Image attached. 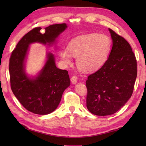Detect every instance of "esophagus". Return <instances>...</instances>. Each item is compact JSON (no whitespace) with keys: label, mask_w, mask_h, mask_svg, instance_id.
<instances>
[{"label":"esophagus","mask_w":146,"mask_h":146,"mask_svg":"<svg viewBox=\"0 0 146 146\" xmlns=\"http://www.w3.org/2000/svg\"><path fill=\"white\" fill-rule=\"evenodd\" d=\"M71 81L72 82L73 84H75V83H77V81H78V77L77 76H73L71 77Z\"/></svg>","instance_id":"obj_1"}]
</instances>
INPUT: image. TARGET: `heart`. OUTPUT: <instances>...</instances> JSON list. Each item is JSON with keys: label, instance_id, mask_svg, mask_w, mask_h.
<instances>
[{"label": "heart", "instance_id": "obj_1", "mask_svg": "<svg viewBox=\"0 0 146 146\" xmlns=\"http://www.w3.org/2000/svg\"><path fill=\"white\" fill-rule=\"evenodd\" d=\"M111 40L105 34L93 33L73 39L68 49L61 51L62 60L66 64L71 63L72 56L76 57V64L80 70L90 73L98 70L110 54Z\"/></svg>", "mask_w": 146, "mask_h": 146}]
</instances>
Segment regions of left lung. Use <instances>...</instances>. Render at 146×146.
<instances>
[{"mask_svg":"<svg viewBox=\"0 0 146 146\" xmlns=\"http://www.w3.org/2000/svg\"><path fill=\"white\" fill-rule=\"evenodd\" d=\"M108 30L112 40L108 58L86 81V107L98 116L119 110L131 97L137 78V61L131 46L122 36Z\"/></svg>","mask_w":146,"mask_h":146,"instance_id":"1","label":"left lung"}]
</instances>
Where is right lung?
<instances>
[{"instance_id":"add662e5","label":"right lung","mask_w":146,"mask_h":146,"mask_svg":"<svg viewBox=\"0 0 146 146\" xmlns=\"http://www.w3.org/2000/svg\"><path fill=\"white\" fill-rule=\"evenodd\" d=\"M67 27L65 23L52 24L45 27L44 34L41 33V27H36L23 37L12 52L9 60L12 91L22 105L31 112L47 115L54 111L64 91L70 85V80L68 71L56 66L51 52L47 53L45 64L37 75H27L25 67L29 45L35 42L53 44Z\"/></svg>"}]
</instances>
